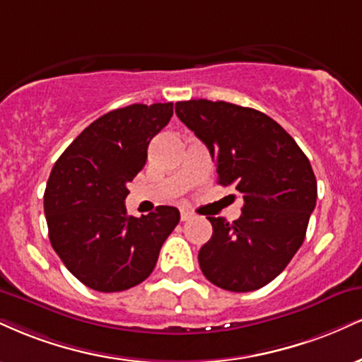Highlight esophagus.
<instances>
[{
	"instance_id": "34e87169",
	"label": "esophagus",
	"mask_w": 362,
	"mask_h": 362,
	"mask_svg": "<svg viewBox=\"0 0 362 362\" xmlns=\"http://www.w3.org/2000/svg\"><path fill=\"white\" fill-rule=\"evenodd\" d=\"M192 212H189V211H180V221H189V219H192Z\"/></svg>"
}]
</instances>
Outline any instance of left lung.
Listing matches in <instances>:
<instances>
[{"label":"left lung","mask_w":362,"mask_h":362,"mask_svg":"<svg viewBox=\"0 0 362 362\" xmlns=\"http://www.w3.org/2000/svg\"><path fill=\"white\" fill-rule=\"evenodd\" d=\"M175 112L209 148L217 182L243 194L233 223L207 217L212 238L200 247L204 276L229 291H252L280 275L305 239L317 202L312 165L275 119L251 107L190 99Z\"/></svg>","instance_id":"8db88e82"}]
</instances>
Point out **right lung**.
Segmentation results:
<instances>
[{"instance_id":"1","label":"right lung","mask_w":362,"mask_h":362,"mask_svg":"<svg viewBox=\"0 0 362 362\" xmlns=\"http://www.w3.org/2000/svg\"><path fill=\"white\" fill-rule=\"evenodd\" d=\"M172 115V103L110 111L87 126L52 168L43 195L52 247L89 288L111 293L146 280L180 221L175 207L133 217L124 206L128 182L145 167L151 138Z\"/></svg>"}]
</instances>
